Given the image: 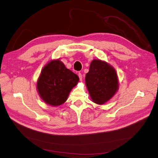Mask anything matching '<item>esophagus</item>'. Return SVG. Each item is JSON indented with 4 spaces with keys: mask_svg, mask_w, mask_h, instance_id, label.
Listing matches in <instances>:
<instances>
[{
    "mask_svg": "<svg viewBox=\"0 0 158 158\" xmlns=\"http://www.w3.org/2000/svg\"><path fill=\"white\" fill-rule=\"evenodd\" d=\"M78 77L80 78V81H82V75L81 73H78Z\"/></svg>",
    "mask_w": 158,
    "mask_h": 158,
    "instance_id": "34e87169",
    "label": "esophagus"
}]
</instances>
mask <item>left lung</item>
Returning a JSON list of instances; mask_svg holds the SVG:
<instances>
[{"mask_svg":"<svg viewBox=\"0 0 158 158\" xmlns=\"http://www.w3.org/2000/svg\"><path fill=\"white\" fill-rule=\"evenodd\" d=\"M85 80L92 102L99 105L111 99L118 88L115 70L106 62L99 59L92 61Z\"/></svg>","mask_w":158,"mask_h":158,"instance_id":"left-lung-1","label":"left lung"}]
</instances>
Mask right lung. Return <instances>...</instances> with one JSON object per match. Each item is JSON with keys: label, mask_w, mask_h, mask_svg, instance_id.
<instances>
[{"label": "right lung", "mask_w": 158, "mask_h": 158, "mask_svg": "<svg viewBox=\"0 0 158 158\" xmlns=\"http://www.w3.org/2000/svg\"><path fill=\"white\" fill-rule=\"evenodd\" d=\"M79 81L78 76L66 69L60 60H52L42 69L37 82L41 98L51 106L63 104Z\"/></svg>", "instance_id": "obj_1"}]
</instances>
